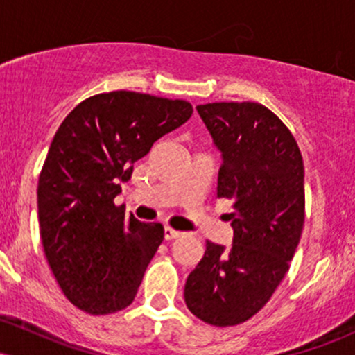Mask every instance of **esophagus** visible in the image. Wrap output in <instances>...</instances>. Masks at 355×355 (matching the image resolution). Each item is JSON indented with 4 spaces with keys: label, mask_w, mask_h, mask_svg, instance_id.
<instances>
[{
    "label": "esophagus",
    "mask_w": 355,
    "mask_h": 355,
    "mask_svg": "<svg viewBox=\"0 0 355 355\" xmlns=\"http://www.w3.org/2000/svg\"><path fill=\"white\" fill-rule=\"evenodd\" d=\"M182 235V232H178V230H173L172 227H165V230H164V237H165V240H173V239H178Z\"/></svg>",
    "instance_id": "1"
}]
</instances>
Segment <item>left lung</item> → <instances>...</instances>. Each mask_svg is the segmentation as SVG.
Listing matches in <instances>:
<instances>
[{
  "label": "left lung",
  "mask_w": 355,
  "mask_h": 355,
  "mask_svg": "<svg viewBox=\"0 0 355 355\" xmlns=\"http://www.w3.org/2000/svg\"><path fill=\"white\" fill-rule=\"evenodd\" d=\"M197 112L222 152L217 195L234 203V242L207 240L183 295L195 317L229 327L255 315L291 267L305 218L304 162L291 130L263 105L222 101Z\"/></svg>",
  "instance_id": "obj_1"
}]
</instances>
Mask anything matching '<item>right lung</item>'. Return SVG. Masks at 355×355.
<instances>
[{"mask_svg":"<svg viewBox=\"0 0 355 355\" xmlns=\"http://www.w3.org/2000/svg\"><path fill=\"white\" fill-rule=\"evenodd\" d=\"M193 108L137 92L76 105L56 130L38 180L40 235L56 282L73 305L103 315L128 307L164 240L162 223L115 205L133 164Z\"/></svg>","mask_w":355,"mask_h":355,"instance_id":"1","label":"right lung"}]
</instances>
